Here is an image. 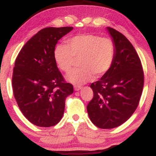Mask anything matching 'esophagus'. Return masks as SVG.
Segmentation results:
<instances>
[{
    "label": "esophagus",
    "instance_id": "obj_1",
    "mask_svg": "<svg viewBox=\"0 0 156 156\" xmlns=\"http://www.w3.org/2000/svg\"><path fill=\"white\" fill-rule=\"evenodd\" d=\"M73 88H74L75 91H80V90L81 89L82 87L80 86V85H74V87H73Z\"/></svg>",
    "mask_w": 156,
    "mask_h": 156
}]
</instances>
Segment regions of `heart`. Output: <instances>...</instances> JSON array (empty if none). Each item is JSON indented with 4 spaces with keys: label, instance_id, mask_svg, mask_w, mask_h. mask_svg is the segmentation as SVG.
Returning a JSON list of instances; mask_svg holds the SVG:
<instances>
[{
    "label": "heart",
    "instance_id": "1",
    "mask_svg": "<svg viewBox=\"0 0 156 156\" xmlns=\"http://www.w3.org/2000/svg\"><path fill=\"white\" fill-rule=\"evenodd\" d=\"M67 44H58L53 50V57L62 71L68 73L75 58H80V68L67 75L68 82L76 85L91 81L94 75L101 76L110 70L115 58V44L110 38L98 35L84 34L73 36Z\"/></svg>",
    "mask_w": 156,
    "mask_h": 156
}]
</instances>
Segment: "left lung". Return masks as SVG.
Segmentation results:
<instances>
[{"label":"left lung","mask_w":156,"mask_h":156,"mask_svg":"<svg viewBox=\"0 0 156 156\" xmlns=\"http://www.w3.org/2000/svg\"><path fill=\"white\" fill-rule=\"evenodd\" d=\"M115 44V58L110 70L91 83L92 100L87 105L90 120L100 129L125 123L138 107L144 88V71L136 51L120 32L107 27Z\"/></svg>","instance_id":"1"}]
</instances>
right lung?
Masks as SVG:
<instances>
[{
	"label": "right lung",
	"mask_w": 156,
	"mask_h": 156,
	"mask_svg": "<svg viewBox=\"0 0 156 156\" xmlns=\"http://www.w3.org/2000/svg\"><path fill=\"white\" fill-rule=\"evenodd\" d=\"M72 27H46L21 48L13 68V94L24 116L33 124H57L65 111V99L73 92L58 71L53 50Z\"/></svg>",
	"instance_id": "obj_1"
}]
</instances>
